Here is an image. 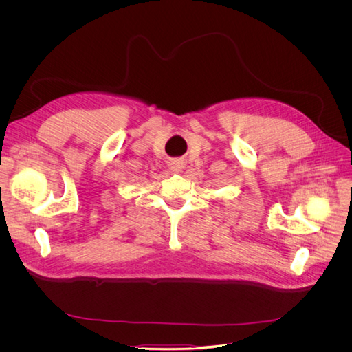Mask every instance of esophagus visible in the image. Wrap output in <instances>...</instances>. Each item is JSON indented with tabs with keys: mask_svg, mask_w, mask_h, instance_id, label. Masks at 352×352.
<instances>
[{
	"mask_svg": "<svg viewBox=\"0 0 352 352\" xmlns=\"http://www.w3.org/2000/svg\"><path fill=\"white\" fill-rule=\"evenodd\" d=\"M170 168H172L173 172H180V170L184 168V164L180 163V162H173L172 164H170Z\"/></svg>",
	"mask_w": 352,
	"mask_h": 352,
	"instance_id": "34e87169",
	"label": "esophagus"
}]
</instances>
